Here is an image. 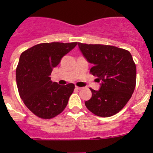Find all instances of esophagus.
<instances>
[{
    "instance_id": "1",
    "label": "esophagus",
    "mask_w": 153,
    "mask_h": 153,
    "mask_svg": "<svg viewBox=\"0 0 153 153\" xmlns=\"http://www.w3.org/2000/svg\"><path fill=\"white\" fill-rule=\"evenodd\" d=\"M75 88H76L77 89H78V90H81V89H82V87H79V86H75Z\"/></svg>"
}]
</instances>
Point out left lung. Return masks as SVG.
Instances as JSON below:
<instances>
[{"label": "left lung", "mask_w": 153, "mask_h": 153, "mask_svg": "<svg viewBox=\"0 0 153 153\" xmlns=\"http://www.w3.org/2000/svg\"><path fill=\"white\" fill-rule=\"evenodd\" d=\"M81 52L93 64L90 73L97 76L101 86L90 88L92 98L88 109L100 117H110L121 110L132 97L136 84V66L130 52L114 46L78 43Z\"/></svg>", "instance_id": "8db88e82"}]
</instances>
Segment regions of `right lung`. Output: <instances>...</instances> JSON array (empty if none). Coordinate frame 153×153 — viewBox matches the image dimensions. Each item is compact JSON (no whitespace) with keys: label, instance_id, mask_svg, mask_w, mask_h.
Wrapping results in <instances>:
<instances>
[{"label":"right lung","instance_id":"right-lung-1","mask_svg":"<svg viewBox=\"0 0 153 153\" xmlns=\"http://www.w3.org/2000/svg\"><path fill=\"white\" fill-rule=\"evenodd\" d=\"M78 44L43 43L21 53L16 68L18 92L26 106L36 116L50 119L64 111L75 84L61 86L52 82L49 75L64 55Z\"/></svg>","mask_w":153,"mask_h":153}]
</instances>
